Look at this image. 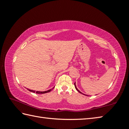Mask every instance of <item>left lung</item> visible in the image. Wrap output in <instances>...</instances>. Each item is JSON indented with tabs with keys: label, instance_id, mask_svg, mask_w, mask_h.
<instances>
[{
	"label": "left lung",
	"instance_id": "1",
	"mask_svg": "<svg viewBox=\"0 0 129 129\" xmlns=\"http://www.w3.org/2000/svg\"><path fill=\"white\" fill-rule=\"evenodd\" d=\"M75 88H76V90H77L78 92L79 93H81V94H84V95H86V96H88V95H86V94H83L82 92H81V91L78 90V89L77 88V86H76V82H75Z\"/></svg>",
	"mask_w": 129,
	"mask_h": 129
}]
</instances>
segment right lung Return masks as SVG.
<instances>
[{"label":"right lung","instance_id":"right-lung-1","mask_svg":"<svg viewBox=\"0 0 129 129\" xmlns=\"http://www.w3.org/2000/svg\"><path fill=\"white\" fill-rule=\"evenodd\" d=\"M54 86L53 87V88H52L51 89H49V90H48L47 91H36V90H30V89H28V90L31 91V92H33V93H36L37 94H44V93H48L49 91H51L52 89H54Z\"/></svg>","mask_w":129,"mask_h":129}]
</instances>
